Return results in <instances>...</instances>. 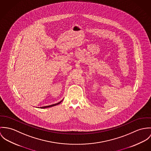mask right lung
<instances>
[{"label":"right lung","mask_w":151,"mask_h":151,"mask_svg":"<svg viewBox=\"0 0 151 151\" xmlns=\"http://www.w3.org/2000/svg\"><path fill=\"white\" fill-rule=\"evenodd\" d=\"M63 101V100L61 101L60 102L57 103V104H52V105H49V106H42V107H40V108H49V107H51V106H55V105H57L58 104H60L61 102Z\"/></svg>","instance_id":"obj_1"}]
</instances>
